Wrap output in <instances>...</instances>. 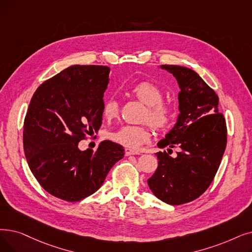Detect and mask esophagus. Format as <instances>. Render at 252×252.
I'll use <instances>...</instances> for the list:
<instances>
[{"mask_svg": "<svg viewBox=\"0 0 252 252\" xmlns=\"http://www.w3.org/2000/svg\"><path fill=\"white\" fill-rule=\"evenodd\" d=\"M126 156L128 157V156H133V155H140L139 151H136V150H133V149H129V148H126Z\"/></svg>", "mask_w": 252, "mask_h": 252, "instance_id": "34e87169", "label": "esophagus"}]
</instances>
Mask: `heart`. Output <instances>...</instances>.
Instances as JSON below:
<instances>
[{"mask_svg": "<svg viewBox=\"0 0 252 252\" xmlns=\"http://www.w3.org/2000/svg\"><path fill=\"white\" fill-rule=\"evenodd\" d=\"M130 92L147 106L144 120H147L157 129H163L171 126L175 109L170 103L162 101L163 93L158 85L149 80H142L130 87ZM102 113L106 119H112L118 115L119 103L114 96H109L104 101ZM150 137L147 126L125 125L111 134V139L116 143L133 149H138L147 143Z\"/></svg>", "mask_w": 252, "mask_h": 252, "instance_id": "1", "label": "heart"}]
</instances>
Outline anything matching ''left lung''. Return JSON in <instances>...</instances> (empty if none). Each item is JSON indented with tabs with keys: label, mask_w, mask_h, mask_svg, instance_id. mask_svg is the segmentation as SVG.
Returning a JSON list of instances; mask_svg holds the SVG:
<instances>
[{
	"label": "left lung",
	"mask_w": 252,
	"mask_h": 252,
	"mask_svg": "<svg viewBox=\"0 0 252 252\" xmlns=\"http://www.w3.org/2000/svg\"><path fill=\"white\" fill-rule=\"evenodd\" d=\"M176 78L180 93L177 123L159 148L177 146L172 158L157 152L158 167L147 180L160 201L182 205L198 199L213 181L226 146V125L218 111V95L194 71L181 65L161 64Z\"/></svg>",
	"instance_id": "8db88e82"
}]
</instances>
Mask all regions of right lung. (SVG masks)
Here are the masks:
<instances>
[{"label": "right lung", "mask_w": 252, "mask_h": 252, "mask_svg": "<svg viewBox=\"0 0 252 252\" xmlns=\"http://www.w3.org/2000/svg\"><path fill=\"white\" fill-rule=\"evenodd\" d=\"M110 68L74 64L43 82L32 95L24 124V149L41 187L53 196L77 202L99 189L122 145L105 140L93 151L78 143L102 125L103 96Z\"/></svg>", "instance_id": "1"}]
</instances>
